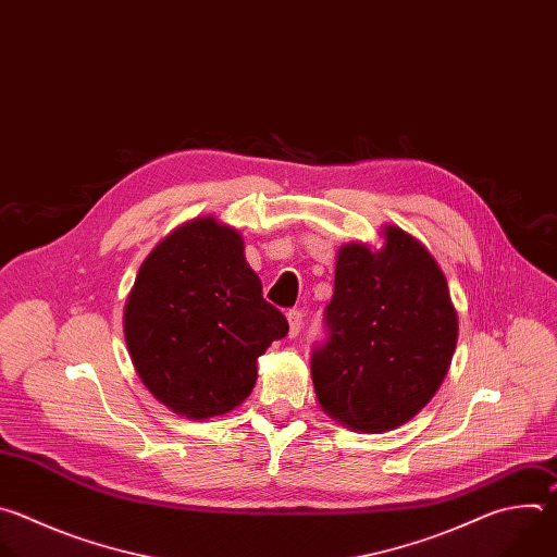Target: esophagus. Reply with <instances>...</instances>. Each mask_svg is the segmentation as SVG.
<instances>
[{
    "mask_svg": "<svg viewBox=\"0 0 557 557\" xmlns=\"http://www.w3.org/2000/svg\"><path fill=\"white\" fill-rule=\"evenodd\" d=\"M302 311L300 309H292L287 311V322H289V338H296L300 329H302Z\"/></svg>",
    "mask_w": 557,
    "mask_h": 557,
    "instance_id": "1",
    "label": "esophagus"
}]
</instances>
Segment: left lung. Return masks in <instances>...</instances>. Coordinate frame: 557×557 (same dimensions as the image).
I'll return each mask as SVG.
<instances>
[{
	"label": "left lung",
	"instance_id": "1",
	"mask_svg": "<svg viewBox=\"0 0 557 557\" xmlns=\"http://www.w3.org/2000/svg\"><path fill=\"white\" fill-rule=\"evenodd\" d=\"M386 246L341 248L326 338L311 351L322 410L351 430L384 432L414 417L448 373L457 311L432 255L388 226Z\"/></svg>",
	"mask_w": 557,
	"mask_h": 557
}]
</instances>
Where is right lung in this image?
Instances as JSON below:
<instances>
[{
	"mask_svg": "<svg viewBox=\"0 0 557 557\" xmlns=\"http://www.w3.org/2000/svg\"><path fill=\"white\" fill-rule=\"evenodd\" d=\"M235 228L212 216L171 233L143 263L125 305V341L145 386L190 419L224 414L257 382V360L287 336Z\"/></svg>",
	"mask_w": 557,
	"mask_h": 557,
	"instance_id": "add662e5",
	"label": "right lung"
}]
</instances>
